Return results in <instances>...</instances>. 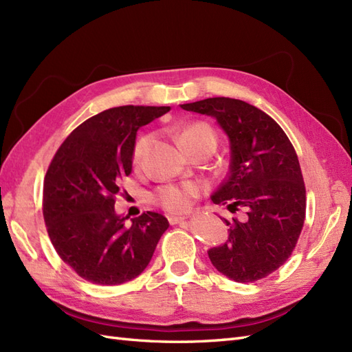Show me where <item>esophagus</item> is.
<instances>
[{"instance_id": "34e87169", "label": "esophagus", "mask_w": 352, "mask_h": 352, "mask_svg": "<svg viewBox=\"0 0 352 352\" xmlns=\"http://www.w3.org/2000/svg\"><path fill=\"white\" fill-rule=\"evenodd\" d=\"M186 219L185 216H168V222L170 225H177L180 222H184Z\"/></svg>"}]
</instances>
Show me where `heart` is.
<instances>
[{"mask_svg":"<svg viewBox=\"0 0 352 352\" xmlns=\"http://www.w3.org/2000/svg\"><path fill=\"white\" fill-rule=\"evenodd\" d=\"M177 138L180 145L184 148L199 144V142H208L213 146H216V136L214 131L210 126L206 122H192L177 131ZM148 138L140 136L131 151V163L133 166H139L142 157H144V151L146 146ZM199 194V186L194 184H184V185H166L157 189L154 195L155 201L167 212L172 213H184L189 207H191L194 198Z\"/></svg>","mask_w":352,"mask_h":352,"instance_id":"heart-1","label":"heart"}]
</instances>
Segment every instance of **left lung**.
<instances>
[{
	"label": "left lung",
	"mask_w": 352,
	"mask_h": 352,
	"mask_svg": "<svg viewBox=\"0 0 352 352\" xmlns=\"http://www.w3.org/2000/svg\"><path fill=\"white\" fill-rule=\"evenodd\" d=\"M180 107L216 118L230 139V172L212 201L241 217L223 219L228 239L208 250V258L236 283L265 278L290 258L305 221L296 151L268 113L247 102L208 98Z\"/></svg>",
	"instance_id": "8db88e82"
}]
</instances>
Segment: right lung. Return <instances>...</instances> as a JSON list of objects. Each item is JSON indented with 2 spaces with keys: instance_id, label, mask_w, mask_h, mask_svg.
Returning a JSON list of instances; mask_svg holds the SVG:
<instances>
[{
  "instance_id": "right-lung-1",
  "label": "right lung",
  "mask_w": 352,
  "mask_h": 352,
  "mask_svg": "<svg viewBox=\"0 0 352 352\" xmlns=\"http://www.w3.org/2000/svg\"><path fill=\"white\" fill-rule=\"evenodd\" d=\"M170 107H118L85 120L63 140L44 177L43 214L60 259L81 278L116 286L136 278L168 228L163 214L116 213L120 182L131 173L136 131Z\"/></svg>"
}]
</instances>
